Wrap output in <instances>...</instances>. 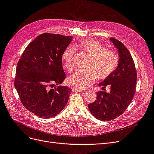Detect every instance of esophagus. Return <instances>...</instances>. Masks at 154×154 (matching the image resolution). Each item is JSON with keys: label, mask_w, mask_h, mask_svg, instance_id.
I'll list each match as a JSON object with an SVG mask.
<instances>
[{"label": "esophagus", "mask_w": 154, "mask_h": 154, "mask_svg": "<svg viewBox=\"0 0 154 154\" xmlns=\"http://www.w3.org/2000/svg\"><path fill=\"white\" fill-rule=\"evenodd\" d=\"M72 91L74 92H79V91H84L85 89H83V88H79L76 87H72Z\"/></svg>", "instance_id": "esophagus-1"}]
</instances>
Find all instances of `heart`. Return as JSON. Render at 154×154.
Masks as SVG:
<instances>
[{
	"label": "heart",
	"instance_id": "b5f03b06",
	"mask_svg": "<svg viewBox=\"0 0 154 154\" xmlns=\"http://www.w3.org/2000/svg\"><path fill=\"white\" fill-rule=\"evenodd\" d=\"M76 49H80L89 56L87 70H77L68 78V83L79 88H86L94 83L97 76L100 79L109 77L117 69L119 57L114 51L106 49L98 42L87 39L79 42L74 45L65 49L62 54L63 66L67 71L74 68L73 58Z\"/></svg>",
	"mask_w": 154,
	"mask_h": 154
}]
</instances>
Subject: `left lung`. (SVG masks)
Returning a JSON list of instances; mask_svg holds the SVG:
<instances>
[{
    "instance_id": "obj_1",
    "label": "left lung",
    "mask_w": 154,
    "mask_h": 154,
    "mask_svg": "<svg viewBox=\"0 0 154 154\" xmlns=\"http://www.w3.org/2000/svg\"><path fill=\"white\" fill-rule=\"evenodd\" d=\"M110 40L118 49L119 64L99 86L105 91L110 85V92H97L96 100L88 105L91 113L101 121L112 120L122 115L131 103L136 88L137 72L129 51L118 39L112 37Z\"/></svg>"
}]
</instances>
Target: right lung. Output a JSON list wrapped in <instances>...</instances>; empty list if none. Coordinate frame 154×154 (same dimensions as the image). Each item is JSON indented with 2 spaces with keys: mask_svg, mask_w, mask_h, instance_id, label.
Returning a JSON list of instances; mask_svg holds the SVG:
<instances>
[{
  "mask_svg": "<svg viewBox=\"0 0 154 154\" xmlns=\"http://www.w3.org/2000/svg\"><path fill=\"white\" fill-rule=\"evenodd\" d=\"M72 38L41 34L27 46L18 60L14 84L22 105L40 118L54 117L67 103L71 88L53 87L66 79L62 54Z\"/></svg>",
  "mask_w": 154,
  "mask_h": 154,
  "instance_id": "obj_1",
  "label": "right lung"
}]
</instances>
